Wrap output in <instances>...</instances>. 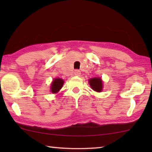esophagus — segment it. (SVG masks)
<instances>
[{"label":"esophagus","mask_w":152,"mask_h":152,"mask_svg":"<svg viewBox=\"0 0 152 152\" xmlns=\"http://www.w3.org/2000/svg\"><path fill=\"white\" fill-rule=\"evenodd\" d=\"M80 71L78 70H76L74 71V75L75 76H79L80 75Z\"/></svg>","instance_id":"obj_1"}]
</instances>
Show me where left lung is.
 Returning <instances> with one entry per match:
<instances>
[{
	"label": "left lung",
	"instance_id": "left-lung-1",
	"mask_svg": "<svg viewBox=\"0 0 152 152\" xmlns=\"http://www.w3.org/2000/svg\"><path fill=\"white\" fill-rule=\"evenodd\" d=\"M89 84L94 91L101 92L102 90V83L101 78H94L90 79Z\"/></svg>",
	"mask_w": 152,
	"mask_h": 152
}]
</instances>
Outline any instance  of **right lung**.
Instances as JSON below:
<instances>
[{
  "label": "right lung",
  "instance_id": "add662e5",
  "mask_svg": "<svg viewBox=\"0 0 152 152\" xmlns=\"http://www.w3.org/2000/svg\"><path fill=\"white\" fill-rule=\"evenodd\" d=\"M64 82L63 80L60 78H56L53 80L51 86V92L52 93H56V92H58L61 88V87H62Z\"/></svg>",
  "mask_w": 152,
  "mask_h": 152
}]
</instances>
